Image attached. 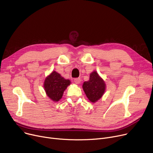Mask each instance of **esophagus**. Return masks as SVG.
I'll list each match as a JSON object with an SVG mask.
<instances>
[{
	"label": "esophagus",
	"mask_w": 153,
	"mask_h": 153,
	"mask_svg": "<svg viewBox=\"0 0 153 153\" xmlns=\"http://www.w3.org/2000/svg\"><path fill=\"white\" fill-rule=\"evenodd\" d=\"M74 82H75V84H79L80 83H81V79L80 78H76V79H74Z\"/></svg>",
	"instance_id": "1"
}]
</instances>
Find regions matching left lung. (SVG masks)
I'll return each mask as SVG.
<instances>
[{"label":"left lung","instance_id":"1","mask_svg":"<svg viewBox=\"0 0 153 153\" xmlns=\"http://www.w3.org/2000/svg\"><path fill=\"white\" fill-rule=\"evenodd\" d=\"M82 89L91 102L95 103L102 98L106 90V84L97 71H93L90 74L88 81L84 82Z\"/></svg>","mask_w":153,"mask_h":153}]
</instances>
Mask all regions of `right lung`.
Masks as SVG:
<instances>
[{"mask_svg":"<svg viewBox=\"0 0 153 153\" xmlns=\"http://www.w3.org/2000/svg\"><path fill=\"white\" fill-rule=\"evenodd\" d=\"M69 79H65L57 72L53 71L45 79L43 87L46 95L53 102H58L63 93L71 84Z\"/></svg>","mask_w":153,"mask_h":153,"instance_id":"1","label":"right lung"}]
</instances>
